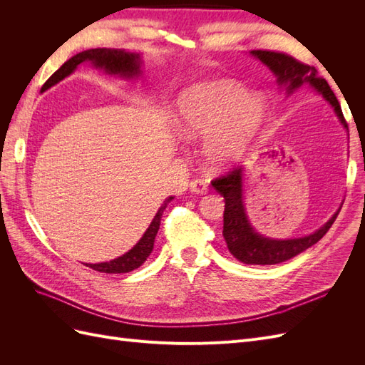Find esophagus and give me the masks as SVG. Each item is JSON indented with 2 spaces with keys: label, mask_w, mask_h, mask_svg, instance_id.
I'll return each instance as SVG.
<instances>
[{
  "label": "esophagus",
  "mask_w": 365,
  "mask_h": 365,
  "mask_svg": "<svg viewBox=\"0 0 365 365\" xmlns=\"http://www.w3.org/2000/svg\"><path fill=\"white\" fill-rule=\"evenodd\" d=\"M190 190L197 195H205L208 192V184L204 180H193L190 182Z\"/></svg>",
  "instance_id": "1"
}]
</instances>
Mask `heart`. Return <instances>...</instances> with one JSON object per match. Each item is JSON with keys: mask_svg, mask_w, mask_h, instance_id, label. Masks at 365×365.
<instances>
[{"mask_svg": "<svg viewBox=\"0 0 365 365\" xmlns=\"http://www.w3.org/2000/svg\"><path fill=\"white\" fill-rule=\"evenodd\" d=\"M264 120V105L231 81L192 86L178 102L175 128L187 141L205 138L204 158L210 169H222L245 155Z\"/></svg>", "mask_w": 365, "mask_h": 365, "instance_id": "heart-1", "label": "heart"}]
</instances>
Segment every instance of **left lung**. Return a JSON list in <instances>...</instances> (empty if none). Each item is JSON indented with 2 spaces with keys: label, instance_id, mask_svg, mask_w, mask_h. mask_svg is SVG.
Instances as JSON below:
<instances>
[{
  "label": "left lung",
  "instance_id": "1",
  "mask_svg": "<svg viewBox=\"0 0 365 365\" xmlns=\"http://www.w3.org/2000/svg\"><path fill=\"white\" fill-rule=\"evenodd\" d=\"M252 56L262 61L277 77L279 85L286 88V93L291 94L297 88L304 83L312 85L315 90L322 94L326 101L332 105L335 114L346 129L347 123L342 115L341 106L334 91L330 90L329 83L323 77H318L317 70L309 65L298 62L292 56L280 51L271 50H252ZM215 189L224 196V239L230 252L239 260L247 264H275L295 257L297 254L303 252L309 247L315 245L322 239L329 228L332 227L338 212L330 217L327 222L318 228L315 233L297 237V239H271L259 235L250 224L248 216L245 215L244 207V168H233L228 173L220 175L219 178L212 181Z\"/></svg>",
  "mask_w": 365,
  "mask_h": 365
}]
</instances>
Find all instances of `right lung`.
I'll use <instances>...</instances> for the list:
<instances>
[{"label":"right lung","mask_w":365,"mask_h":365,"mask_svg":"<svg viewBox=\"0 0 365 365\" xmlns=\"http://www.w3.org/2000/svg\"><path fill=\"white\" fill-rule=\"evenodd\" d=\"M83 62H91L96 68H101L108 74L125 77V79L138 77L141 73L140 71L141 59L138 53H129L125 50H115V48H91V50L77 53L73 58H70L59 70H56L48 77V81L42 85L41 91L48 90V88H51L53 85H56L58 82L65 79V77L70 76L77 68V65H81ZM172 200L173 196H169L168 200L164 201V204L157 212L155 217H153V220L150 222L149 228L146 230V233L143 235V237L138 240V244L134 248L111 262L86 263V267L93 268L94 271L106 272V274L130 272L137 269L138 267H141L153 250V242H155V236L160 230L163 212Z\"/></svg>","instance_id":"1"}]
</instances>
